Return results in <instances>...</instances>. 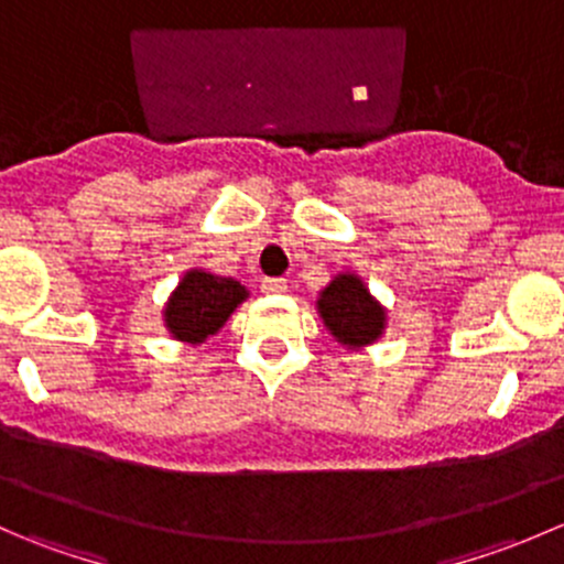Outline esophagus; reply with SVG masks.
I'll return each instance as SVG.
<instances>
[{"label": "esophagus", "mask_w": 564, "mask_h": 564, "mask_svg": "<svg viewBox=\"0 0 564 564\" xmlns=\"http://www.w3.org/2000/svg\"><path fill=\"white\" fill-rule=\"evenodd\" d=\"M261 292L264 294L286 292V281H283V278H264V281H261Z\"/></svg>", "instance_id": "1"}]
</instances>
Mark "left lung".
I'll list each match as a JSON object with an SVG mask.
<instances>
[{
  "instance_id": "8db88e82",
  "label": "left lung",
  "mask_w": 564,
  "mask_h": 564,
  "mask_svg": "<svg viewBox=\"0 0 564 564\" xmlns=\"http://www.w3.org/2000/svg\"><path fill=\"white\" fill-rule=\"evenodd\" d=\"M318 314L335 340L349 349L368 346L382 335L384 308L357 275H338L318 294Z\"/></svg>"
}]
</instances>
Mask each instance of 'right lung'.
<instances>
[{"mask_svg": "<svg viewBox=\"0 0 564 564\" xmlns=\"http://www.w3.org/2000/svg\"><path fill=\"white\" fill-rule=\"evenodd\" d=\"M248 297L246 286L235 278L209 275L204 270H191L174 289L166 305V327L176 340L204 344L218 333L237 305Z\"/></svg>", "mask_w": 564, "mask_h": 564, "instance_id": "add662e5", "label": "right lung"}]
</instances>
